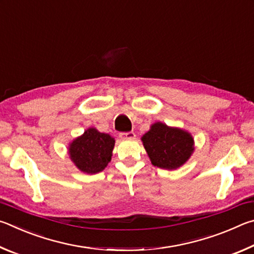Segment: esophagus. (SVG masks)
I'll list each match as a JSON object with an SVG mask.
<instances>
[{"instance_id":"obj_1","label":"esophagus","mask_w":254,"mask_h":254,"mask_svg":"<svg viewBox=\"0 0 254 254\" xmlns=\"http://www.w3.org/2000/svg\"><path fill=\"white\" fill-rule=\"evenodd\" d=\"M120 137H121L122 140H130V139H134V137H135V133H134V132L122 133V134H120Z\"/></svg>"}]
</instances>
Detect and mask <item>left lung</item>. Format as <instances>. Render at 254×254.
I'll list each match as a JSON object with an SVG mask.
<instances>
[{"mask_svg":"<svg viewBox=\"0 0 254 254\" xmlns=\"http://www.w3.org/2000/svg\"><path fill=\"white\" fill-rule=\"evenodd\" d=\"M141 140L152 165L161 169L179 168L194 152L190 133L161 122L153 123Z\"/></svg>","mask_w":254,"mask_h":254,"instance_id":"obj_1","label":"left lung"}]
</instances>
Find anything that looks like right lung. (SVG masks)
<instances>
[{
	"instance_id": "add662e5",
	"label": "right lung",
	"mask_w": 254,
	"mask_h": 254,
	"mask_svg": "<svg viewBox=\"0 0 254 254\" xmlns=\"http://www.w3.org/2000/svg\"><path fill=\"white\" fill-rule=\"evenodd\" d=\"M114 143V137L110 134L89 127L69 144L68 153L77 168L93 175L104 170L111 161Z\"/></svg>"
}]
</instances>
